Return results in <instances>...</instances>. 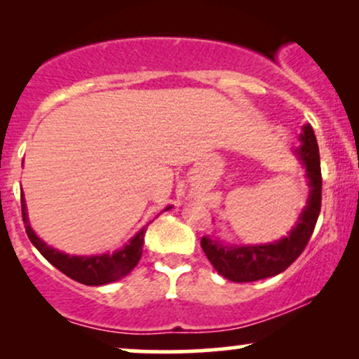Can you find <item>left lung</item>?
I'll use <instances>...</instances> for the list:
<instances>
[{
	"label": "left lung",
	"instance_id": "left-lung-1",
	"mask_svg": "<svg viewBox=\"0 0 359 359\" xmlns=\"http://www.w3.org/2000/svg\"><path fill=\"white\" fill-rule=\"evenodd\" d=\"M302 145L297 148V156L306 167L309 199L300 212L299 221L282 240L269 245L228 246L217 238L204 236L201 240L205 257L212 263L217 273L231 282H257L282 273L300 257L314 233L323 199V177H320V156L317 140L311 125L302 128Z\"/></svg>",
	"mask_w": 359,
	"mask_h": 359
}]
</instances>
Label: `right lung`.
<instances>
[{"label": "right lung", "instance_id": "1", "mask_svg": "<svg viewBox=\"0 0 359 359\" xmlns=\"http://www.w3.org/2000/svg\"><path fill=\"white\" fill-rule=\"evenodd\" d=\"M170 208H167L168 211ZM22 214L25 222V231H27L30 241L34 243L36 250L42 253V257L52 263L57 270L67 275L69 278L76 280V282L84 283V285H106V283L116 282V280L126 277L135 266L138 265L140 258H142L143 243H145V231L147 226L126 243L123 248H119L113 253L104 255H94V257H74V255L62 253V251L47 246V243L40 240L36 236L34 229H32L30 222H28L27 205L22 194Z\"/></svg>", "mask_w": 359, "mask_h": 359}]
</instances>
